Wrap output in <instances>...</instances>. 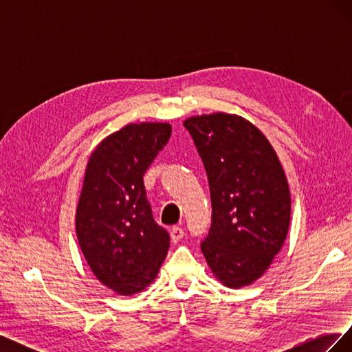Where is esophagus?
I'll use <instances>...</instances> for the list:
<instances>
[{
	"mask_svg": "<svg viewBox=\"0 0 352 352\" xmlns=\"http://www.w3.org/2000/svg\"><path fill=\"white\" fill-rule=\"evenodd\" d=\"M170 235H172V239H173V242H179L180 239L184 238L185 232H184V229H182V228H179V226H173V228H172V230H170Z\"/></svg>",
	"mask_w": 352,
	"mask_h": 352,
	"instance_id": "34e87169",
	"label": "esophagus"
}]
</instances>
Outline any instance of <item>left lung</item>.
<instances>
[{
    "mask_svg": "<svg viewBox=\"0 0 352 352\" xmlns=\"http://www.w3.org/2000/svg\"><path fill=\"white\" fill-rule=\"evenodd\" d=\"M184 126L210 185L211 226L201 251L221 283L250 285L267 270L289 229L291 194L279 158L242 117L214 113Z\"/></svg>",
    "mask_w": 352,
    "mask_h": 352,
    "instance_id": "8db88e82",
    "label": "left lung"
}]
</instances>
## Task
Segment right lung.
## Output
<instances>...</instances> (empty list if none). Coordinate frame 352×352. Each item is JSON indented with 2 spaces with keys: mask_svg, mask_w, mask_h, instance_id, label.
I'll list each match as a JSON object with an SVG mask.
<instances>
[{
  "mask_svg": "<svg viewBox=\"0 0 352 352\" xmlns=\"http://www.w3.org/2000/svg\"><path fill=\"white\" fill-rule=\"evenodd\" d=\"M167 123L127 124L95 148L76 211L80 250L97 279L120 295L150 285L170 247L146 199L144 175L167 144Z\"/></svg>",
  "mask_w": 352,
  "mask_h": 352,
  "instance_id": "add662e5",
  "label": "right lung"
}]
</instances>
